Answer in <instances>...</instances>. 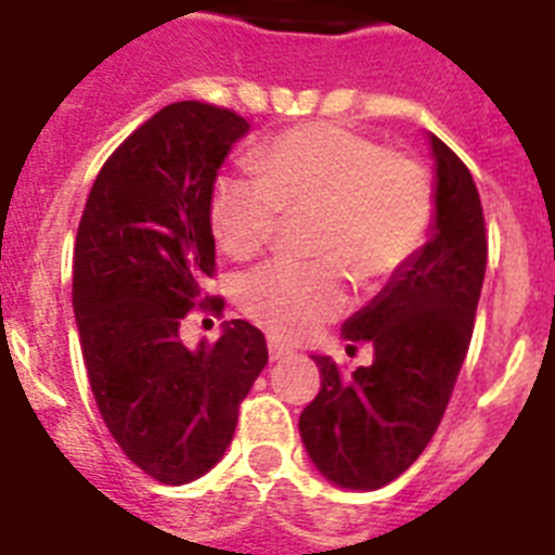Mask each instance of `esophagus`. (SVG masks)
Here are the masks:
<instances>
[{
	"label": "esophagus",
	"instance_id": "1",
	"mask_svg": "<svg viewBox=\"0 0 555 555\" xmlns=\"http://www.w3.org/2000/svg\"><path fill=\"white\" fill-rule=\"evenodd\" d=\"M292 356V350L283 345H278V341H269V361H283V358Z\"/></svg>",
	"mask_w": 555,
	"mask_h": 555
}]
</instances>
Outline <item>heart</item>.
Masks as SVG:
<instances>
[{
  "label": "heart",
  "instance_id": "1",
  "mask_svg": "<svg viewBox=\"0 0 555 555\" xmlns=\"http://www.w3.org/2000/svg\"><path fill=\"white\" fill-rule=\"evenodd\" d=\"M261 178L224 175L210 191L219 249L247 261L272 242L281 214L313 217L317 263L274 261L242 281L244 313L283 341H300L341 317L347 273L389 281L428 242L434 183L423 164L338 125H306L258 152Z\"/></svg>",
  "mask_w": 555,
  "mask_h": 555
}]
</instances>
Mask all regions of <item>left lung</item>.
<instances>
[{
    "label": "left lung",
    "mask_w": 555,
    "mask_h": 555,
    "mask_svg": "<svg viewBox=\"0 0 555 555\" xmlns=\"http://www.w3.org/2000/svg\"><path fill=\"white\" fill-rule=\"evenodd\" d=\"M436 160L428 242L341 336L372 345L370 366L352 375L331 356H311L322 389L300 414L308 459L331 483L372 492L420 459L453 395L487 272V228L469 169L430 135Z\"/></svg>",
    "instance_id": "obj_1"
}]
</instances>
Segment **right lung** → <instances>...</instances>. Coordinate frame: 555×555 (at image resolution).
I'll list each match as a JSON object with an SVG mask.
<instances>
[{
	"label": "right lung",
	"mask_w": 555,
	"mask_h": 555,
	"mask_svg": "<svg viewBox=\"0 0 555 555\" xmlns=\"http://www.w3.org/2000/svg\"><path fill=\"white\" fill-rule=\"evenodd\" d=\"M247 132L228 107L166 105L105 160L77 228L72 306L96 409L127 459L171 487L222 459L269 361L244 320L217 345L180 341L191 308L224 306L203 297L217 263L210 191Z\"/></svg>",
	"instance_id": "right-lung-1"
}]
</instances>
